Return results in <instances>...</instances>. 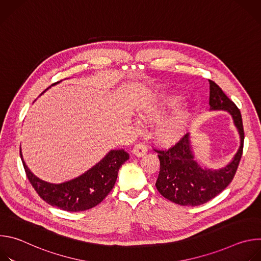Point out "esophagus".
Segmentation results:
<instances>
[{
    "mask_svg": "<svg viewBox=\"0 0 261 261\" xmlns=\"http://www.w3.org/2000/svg\"><path fill=\"white\" fill-rule=\"evenodd\" d=\"M147 152V147L143 144V143H137L134 145L132 153L137 156V157H141L143 155H145Z\"/></svg>",
    "mask_w": 261,
    "mask_h": 261,
    "instance_id": "obj_1",
    "label": "esophagus"
}]
</instances>
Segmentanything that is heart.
Returning <instances> with one entry per match:
<instances>
[{
  "instance_id": "b5f03b06",
  "label": "heart",
  "mask_w": 261,
  "mask_h": 261,
  "mask_svg": "<svg viewBox=\"0 0 261 261\" xmlns=\"http://www.w3.org/2000/svg\"><path fill=\"white\" fill-rule=\"evenodd\" d=\"M178 104L179 98L169 96L164 98L160 103L141 106L138 114L140 119L143 121H159L174 111ZM190 124V113L186 110H179L157 126L155 130V137L161 143H173L187 133Z\"/></svg>"
}]
</instances>
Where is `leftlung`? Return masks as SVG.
I'll return each instance as SVG.
<instances>
[{
	"mask_svg": "<svg viewBox=\"0 0 261 261\" xmlns=\"http://www.w3.org/2000/svg\"><path fill=\"white\" fill-rule=\"evenodd\" d=\"M208 83L210 109L230 113L241 136V145L233 160L219 170L201 168L196 163L191 151L189 133L167 150L156 148L160 160L157 190L163 197L179 205L196 206L215 198L232 181L243 155L245 134L241 111L216 83Z\"/></svg>",
	"mask_w": 261,
	"mask_h": 261,
	"instance_id": "1",
	"label": "left lung"
}]
</instances>
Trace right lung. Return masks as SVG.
<instances>
[{
    "mask_svg": "<svg viewBox=\"0 0 261 261\" xmlns=\"http://www.w3.org/2000/svg\"><path fill=\"white\" fill-rule=\"evenodd\" d=\"M20 158L25 174L40 198L63 211L82 212L96 206L108 195L116 184L120 167L129 159V154L125 150L110 151L83 175L59 185L35 176L25 165L21 151Z\"/></svg>",
    "mask_w": 261,
    "mask_h": 261,
    "instance_id": "1",
    "label": "right lung"
}]
</instances>
